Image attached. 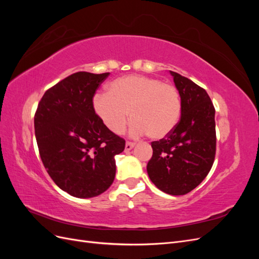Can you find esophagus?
I'll use <instances>...</instances> for the list:
<instances>
[{"label": "esophagus", "instance_id": "1", "mask_svg": "<svg viewBox=\"0 0 259 259\" xmlns=\"http://www.w3.org/2000/svg\"><path fill=\"white\" fill-rule=\"evenodd\" d=\"M135 144L134 143H131V142H127L126 144H125V151H130L132 150L133 148H134Z\"/></svg>", "mask_w": 259, "mask_h": 259}]
</instances>
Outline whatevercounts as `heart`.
<instances>
[{
  "label": "heart",
  "mask_w": 259,
  "mask_h": 259,
  "mask_svg": "<svg viewBox=\"0 0 259 259\" xmlns=\"http://www.w3.org/2000/svg\"><path fill=\"white\" fill-rule=\"evenodd\" d=\"M94 111L105 126L119 135L131 117V135L148 134L161 139L173 131L182 112V100L174 85L155 77L127 75L112 81L108 92L97 93L93 99Z\"/></svg>",
  "instance_id": "1"
}]
</instances>
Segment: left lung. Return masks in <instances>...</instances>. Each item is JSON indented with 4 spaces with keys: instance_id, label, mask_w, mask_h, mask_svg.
<instances>
[{
    "instance_id": "1",
    "label": "left lung",
    "mask_w": 259,
    "mask_h": 259,
    "mask_svg": "<svg viewBox=\"0 0 259 259\" xmlns=\"http://www.w3.org/2000/svg\"><path fill=\"white\" fill-rule=\"evenodd\" d=\"M182 100L176 127L152 142L147 171L163 192L183 195L193 190L213 166L216 153L215 108L204 89L177 72L169 71Z\"/></svg>"
}]
</instances>
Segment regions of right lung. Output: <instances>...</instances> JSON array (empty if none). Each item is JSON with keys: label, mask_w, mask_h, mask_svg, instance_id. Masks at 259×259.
I'll list each match as a JSON object with an SVG mask.
<instances>
[{"label": "right lung", "mask_w": 259, "mask_h": 259, "mask_svg": "<svg viewBox=\"0 0 259 259\" xmlns=\"http://www.w3.org/2000/svg\"><path fill=\"white\" fill-rule=\"evenodd\" d=\"M109 72H76L45 92L34 115L41 160L61 190L75 198L105 192L115 177L114 156L125 140L94 111L93 97Z\"/></svg>", "instance_id": "obj_1"}]
</instances>
